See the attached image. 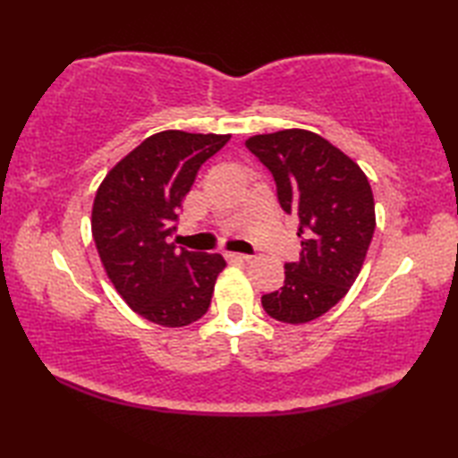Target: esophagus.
I'll return each instance as SVG.
<instances>
[{
	"mask_svg": "<svg viewBox=\"0 0 458 458\" xmlns=\"http://www.w3.org/2000/svg\"><path fill=\"white\" fill-rule=\"evenodd\" d=\"M226 259L228 261H240V264H248V261L251 259V256H246V254H226Z\"/></svg>",
	"mask_w": 458,
	"mask_h": 458,
	"instance_id": "esophagus-1",
	"label": "esophagus"
}]
</instances>
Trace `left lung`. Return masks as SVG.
<instances>
[{"instance_id":"left-lung-1","label":"left lung","mask_w":458,"mask_h":458,"mask_svg":"<svg viewBox=\"0 0 458 458\" xmlns=\"http://www.w3.org/2000/svg\"><path fill=\"white\" fill-rule=\"evenodd\" d=\"M246 148L271 171L281 208L299 218L301 258L285 264L284 287L261 297L287 325L323 317L352 287L374 236L376 210L358 163L307 130L261 133Z\"/></svg>"}]
</instances>
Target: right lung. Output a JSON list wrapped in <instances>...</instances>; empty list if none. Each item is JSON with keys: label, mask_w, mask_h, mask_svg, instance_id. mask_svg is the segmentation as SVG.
<instances>
[{"label": "right lung", "mask_w": 458, "mask_h": 458, "mask_svg": "<svg viewBox=\"0 0 458 458\" xmlns=\"http://www.w3.org/2000/svg\"><path fill=\"white\" fill-rule=\"evenodd\" d=\"M230 135L153 133L106 174L92 204V238L106 276L133 313L161 327H187L210 307L226 261L167 244L200 165Z\"/></svg>", "instance_id": "1"}]
</instances>
